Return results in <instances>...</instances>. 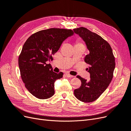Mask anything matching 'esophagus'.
<instances>
[{
    "label": "esophagus",
    "instance_id": "34e87169",
    "mask_svg": "<svg viewBox=\"0 0 131 131\" xmlns=\"http://www.w3.org/2000/svg\"><path fill=\"white\" fill-rule=\"evenodd\" d=\"M65 75H66V77H67V78H73V75H70L69 74H68V73H66Z\"/></svg>",
    "mask_w": 131,
    "mask_h": 131
}]
</instances>
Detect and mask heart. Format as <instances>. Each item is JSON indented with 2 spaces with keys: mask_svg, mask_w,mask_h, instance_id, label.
Segmentation results:
<instances>
[{
  "mask_svg": "<svg viewBox=\"0 0 131 131\" xmlns=\"http://www.w3.org/2000/svg\"><path fill=\"white\" fill-rule=\"evenodd\" d=\"M82 45V43L81 42H80L79 41H78L75 43V45Z\"/></svg>",
  "mask_w": 131,
  "mask_h": 131,
  "instance_id": "b5f03b06",
  "label": "heart"
}]
</instances>
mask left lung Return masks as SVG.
I'll return each instance as SVG.
<instances>
[{"instance_id": "left-lung-1", "label": "left lung", "mask_w": 131, "mask_h": 131, "mask_svg": "<svg viewBox=\"0 0 131 131\" xmlns=\"http://www.w3.org/2000/svg\"><path fill=\"white\" fill-rule=\"evenodd\" d=\"M74 31L85 42L90 51L84 61L90 65L87 69L90 74L89 81L78 75L81 85L74 93L79 101L92 102L100 97L112 81L115 67V57L110 44L100 35L84 27L75 28Z\"/></svg>"}]
</instances>
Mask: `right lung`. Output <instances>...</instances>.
Returning a JSON list of instances; mask_svg holds the SVG:
<instances>
[{
    "instance_id": "add662e5",
    "label": "right lung",
    "mask_w": 131,
    "mask_h": 131,
    "mask_svg": "<svg viewBox=\"0 0 131 131\" xmlns=\"http://www.w3.org/2000/svg\"><path fill=\"white\" fill-rule=\"evenodd\" d=\"M71 29L50 28L33 34L27 39L18 57L21 77L25 87L34 97L49 98L54 93V82L63 73L53 72L46 62L53 59L62 43L73 35Z\"/></svg>"
}]
</instances>
